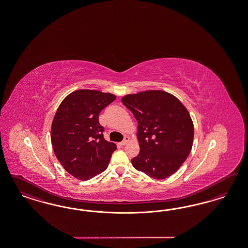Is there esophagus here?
Instances as JSON below:
<instances>
[{
  "label": "esophagus",
  "mask_w": 248,
  "mask_h": 248,
  "mask_svg": "<svg viewBox=\"0 0 248 248\" xmlns=\"http://www.w3.org/2000/svg\"><path fill=\"white\" fill-rule=\"evenodd\" d=\"M129 141H130V138H129L128 136H125L124 139V141L121 142V144H122V145H125V144H127Z\"/></svg>",
  "instance_id": "esophagus-1"
}]
</instances>
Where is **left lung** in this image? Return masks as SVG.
I'll return each mask as SVG.
<instances>
[{"instance_id": "8db88e82", "label": "left lung", "mask_w": 248, "mask_h": 248, "mask_svg": "<svg viewBox=\"0 0 248 248\" xmlns=\"http://www.w3.org/2000/svg\"><path fill=\"white\" fill-rule=\"evenodd\" d=\"M138 123L140 152L132 159L136 170L155 179L175 173L186 160L194 140V124L186 106L173 94L148 90L122 98Z\"/></svg>"}]
</instances>
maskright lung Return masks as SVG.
<instances>
[{"instance_id":"right-lung-1","label":"right lung","mask_w":248,"mask_h":248,"mask_svg":"<svg viewBox=\"0 0 248 248\" xmlns=\"http://www.w3.org/2000/svg\"><path fill=\"white\" fill-rule=\"evenodd\" d=\"M116 96L80 89L68 94L53 117L51 141L63 168L79 180H89L108 167L116 144L104 138L99 113Z\"/></svg>"}]
</instances>
